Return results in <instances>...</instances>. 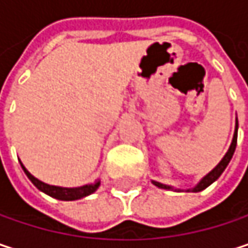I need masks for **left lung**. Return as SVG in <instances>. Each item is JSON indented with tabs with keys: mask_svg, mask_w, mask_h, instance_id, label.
Masks as SVG:
<instances>
[{
	"mask_svg": "<svg viewBox=\"0 0 248 248\" xmlns=\"http://www.w3.org/2000/svg\"><path fill=\"white\" fill-rule=\"evenodd\" d=\"M237 132H238V121L235 119V129H234L232 140H231V145H230L228 151L225 152V155L223 156V159L218 162V165H217L213 171H210V172L207 173L205 176H202V178L200 179V182H198L195 186L186 188V189H179V188H173V186L167 185V184H161V182H158V181H152V184H154L155 186H158V188H162V189H172V191H178V192H200V191L205 189L207 186H210L213 182H216V181L220 178V175L224 172V170H225L227 165L230 164V161H231V158H232V155H234L235 146H237Z\"/></svg>",
	"mask_w": 248,
	"mask_h": 248,
	"instance_id": "left-lung-1",
	"label": "left lung"
}]
</instances>
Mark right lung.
<instances>
[{
  "instance_id": "1",
  "label": "right lung",
  "mask_w": 248,
  "mask_h": 248,
  "mask_svg": "<svg viewBox=\"0 0 248 248\" xmlns=\"http://www.w3.org/2000/svg\"><path fill=\"white\" fill-rule=\"evenodd\" d=\"M21 164V168L25 172V175L28 176V179L35 185V188H38L41 192L56 198V200H62V201H76V200H80V198H84L90 194H93L99 186H100V179H96L93 184H86V185H81V186H76V188H66V186H57V185H50V184H46L40 179H37L34 175L27 171L23 162L20 161Z\"/></svg>"
}]
</instances>
